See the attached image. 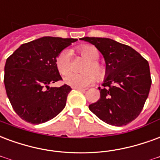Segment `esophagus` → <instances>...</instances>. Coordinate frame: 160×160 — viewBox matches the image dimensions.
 <instances>
[{
  "mask_svg": "<svg viewBox=\"0 0 160 160\" xmlns=\"http://www.w3.org/2000/svg\"><path fill=\"white\" fill-rule=\"evenodd\" d=\"M73 88L75 90H78V91H81V92H85L86 91L85 88H81V87H73Z\"/></svg>",
  "mask_w": 160,
  "mask_h": 160,
  "instance_id": "1",
  "label": "esophagus"
}]
</instances>
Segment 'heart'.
<instances>
[{
  "label": "heart",
  "instance_id": "1",
  "mask_svg": "<svg viewBox=\"0 0 160 160\" xmlns=\"http://www.w3.org/2000/svg\"><path fill=\"white\" fill-rule=\"evenodd\" d=\"M79 51L82 56L89 60V62L86 64L85 70L92 71H86L82 74L68 72L63 77L64 83L73 87H85L94 83L97 77L98 80H103L107 74V69L103 64L97 61L99 58V52L98 49L92 46L86 45L80 47ZM56 65L60 74H64L68 72L71 68L70 51L65 49L59 53L56 58ZM93 72L95 73V74H94V72L93 73Z\"/></svg>",
  "mask_w": 160,
  "mask_h": 160
}]
</instances>
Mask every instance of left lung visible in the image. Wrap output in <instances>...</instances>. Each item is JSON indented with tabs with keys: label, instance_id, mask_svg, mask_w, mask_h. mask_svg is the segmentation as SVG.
<instances>
[{
	"label": "left lung",
	"instance_id": "left-lung-1",
	"mask_svg": "<svg viewBox=\"0 0 160 160\" xmlns=\"http://www.w3.org/2000/svg\"><path fill=\"white\" fill-rule=\"evenodd\" d=\"M103 56L107 74L100 99L89 109L100 119L114 126L134 120L142 110L152 84L148 62L129 46L109 38L84 37Z\"/></svg>",
	"mask_w": 160,
	"mask_h": 160
}]
</instances>
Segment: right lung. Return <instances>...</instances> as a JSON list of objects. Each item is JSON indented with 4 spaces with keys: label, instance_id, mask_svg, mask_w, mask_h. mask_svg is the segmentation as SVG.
<instances>
[{
    "label": "right lung",
    "instance_id": "1",
    "mask_svg": "<svg viewBox=\"0 0 160 160\" xmlns=\"http://www.w3.org/2000/svg\"><path fill=\"white\" fill-rule=\"evenodd\" d=\"M76 41L44 36L21 45L7 59L5 88L21 119L38 125L53 119L64 108L70 86L49 85L62 80L56 65L58 55Z\"/></svg>",
    "mask_w": 160,
    "mask_h": 160
}]
</instances>
